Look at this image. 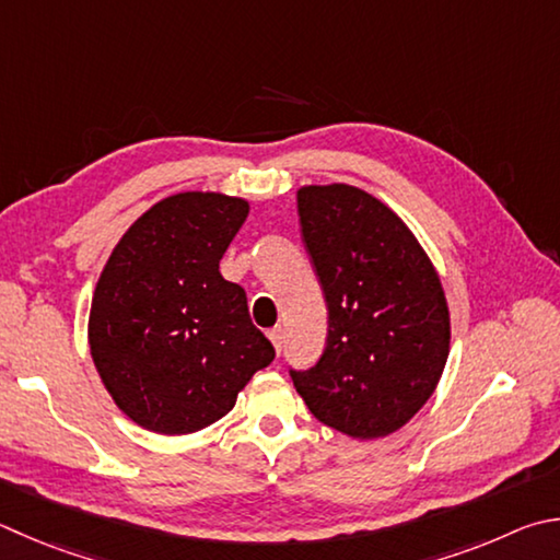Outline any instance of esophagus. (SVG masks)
<instances>
[{"instance_id": "34e87169", "label": "esophagus", "mask_w": 560, "mask_h": 560, "mask_svg": "<svg viewBox=\"0 0 560 560\" xmlns=\"http://www.w3.org/2000/svg\"><path fill=\"white\" fill-rule=\"evenodd\" d=\"M269 340H271V345H273V350L281 352V348H283V330H281V328L269 330Z\"/></svg>"}]
</instances>
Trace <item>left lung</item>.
Masks as SVG:
<instances>
[{
	"label": "left lung",
	"instance_id": "1",
	"mask_svg": "<svg viewBox=\"0 0 560 560\" xmlns=\"http://www.w3.org/2000/svg\"><path fill=\"white\" fill-rule=\"evenodd\" d=\"M301 237L328 303V340L291 370L320 423L384 439L431 399L448 360L451 313L439 271L406 222L348 183L296 192Z\"/></svg>",
	"mask_w": 560,
	"mask_h": 560
}]
</instances>
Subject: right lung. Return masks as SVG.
<instances>
[{"label": "right lung", "instance_id": "1", "mask_svg": "<svg viewBox=\"0 0 560 560\" xmlns=\"http://www.w3.org/2000/svg\"><path fill=\"white\" fill-rule=\"evenodd\" d=\"M249 215L245 198L186 190L131 225L100 273L88 320L95 370L141 429L186 435L222 419L273 360L247 293L220 259Z\"/></svg>", "mask_w": 560, "mask_h": 560}]
</instances>
